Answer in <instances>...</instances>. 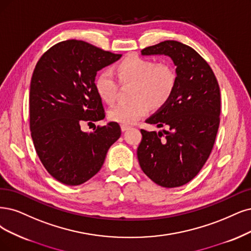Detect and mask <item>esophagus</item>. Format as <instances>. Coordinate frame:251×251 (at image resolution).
<instances>
[{"mask_svg": "<svg viewBox=\"0 0 251 251\" xmlns=\"http://www.w3.org/2000/svg\"><path fill=\"white\" fill-rule=\"evenodd\" d=\"M128 129H130V126L125 125V124L121 125V130H122V131H126V130H128Z\"/></svg>", "mask_w": 251, "mask_h": 251, "instance_id": "34e87169", "label": "esophagus"}]
</instances>
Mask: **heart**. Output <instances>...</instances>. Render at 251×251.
Here are the masks:
<instances>
[{
  "mask_svg": "<svg viewBox=\"0 0 251 251\" xmlns=\"http://www.w3.org/2000/svg\"><path fill=\"white\" fill-rule=\"evenodd\" d=\"M122 85L133 83L129 102H121L108 111L110 120L133 124L147 115L149 108L160 109L169 103L178 82V74L169 62H158L138 54L127 55L115 66ZM98 96L107 103L117 99L119 83L110 70L100 71L94 81Z\"/></svg>",
  "mask_w": 251,
  "mask_h": 251,
  "instance_id": "heart-1",
  "label": "heart"
}]
</instances>
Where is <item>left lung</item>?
<instances>
[{
	"instance_id": "8db88e82",
	"label": "left lung",
	"mask_w": 251,
	"mask_h": 251,
	"mask_svg": "<svg viewBox=\"0 0 251 251\" xmlns=\"http://www.w3.org/2000/svg\"><path fill=\"white\" fill-rule=\"evenodd\" d=\"M142 54L171 57L178 82L169 103L146 121L166 130L141 129L138 162L159 186L179 187L196 177L212 152L220 123L219 85L207 61L186 44L166 40Z\"/></svg>"
}]
</instances>
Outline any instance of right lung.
Returning a JSON list of instances; mask_svg holds the SVG:
<instances>
[{"mask_svg":"<svg viewBox=\"0 0 251 251\" xmlns=\"http://www.w3.org/2000/svg\"><path fill=\"white\" fill-rule=\"evenodd\" d=\"M120 58L71 39L51 46L36 64L30 86L31 136L45 170L65 185L76 186L95 176L121 135L117 122L98 125L91 133L80 129L82 123L104 119L95 76Z\"/></svg>","mask_w":251,"mask_h":251,"instance_id":"obj_1","label":"right lung"}]
</instances>
